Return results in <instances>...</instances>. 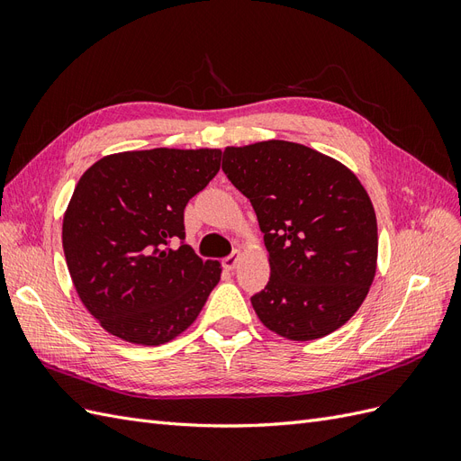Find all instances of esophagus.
Instances as JSON below:
<instances>
[{
    "label": "esophagus",
    "instance_id": "obj_1",
    "mask_svg": "<svg viewBox=\"0 0 461 461\" xmlns=\"http://www.w3.org/2000/svg\"><path fill=\"white\" fill-rule=\"evenodd\" d=\"M239 258H240V252H232L230 256L222 259V267H225L227 271H234L236 265H239Z\"/></svg>",
    "mask_w": 461,
    "mask_h": 461
}]
</instances>
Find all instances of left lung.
I'll use <instances>...</instances> for the list:
<instances>
[{
  "instance_id": "1",
  "label": "left lung",
  "mask_w": 461,
  "mask_h": 461,
  "mask_svg": "<svg viewBox=\"0 0 461 461\" xmlns=\"http://www.w3.org/2000/svg\"><path fill=\"white\" fill-rule=\"evenodd\" d=\"M222 171L252 203L269 252V283L252 305L288 340L323 339L364 303L376 271L369 194L340 161L308 146H229Z\"/></svg>"
}]
</instances>
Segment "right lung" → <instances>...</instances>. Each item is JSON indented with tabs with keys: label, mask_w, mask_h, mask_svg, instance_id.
<instances>
[{
	"label": "right lung",
	"mask_w": 461,
	"mask_h": 461,
	"mask_svg": "<svg viewBox=\"0 0 461 461\" xmlns=\"http://www.w3.org/2000/svg\"><path fill=\"white\" fill-rule=\"evenodd\" d=\"M219 167L221 149L156 148L105 156L80 176L63 252L78 298L113 337L159 346L200 315L221 263L185 244V207Z\"/></svg>",
	"instance_id": "add662e5"
}]
</instances>
